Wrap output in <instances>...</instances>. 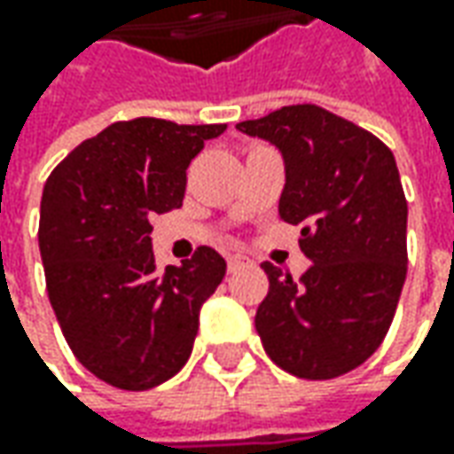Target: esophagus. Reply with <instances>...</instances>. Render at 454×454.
Here are the masks:
<instances>
[{
	"mask_svg": "<svg viewBox=\"0 0 454 454\" xmlns=\"http://www.w3.org/2000/svg\"><path fill=\"white\" fill-rule=\"evenodd\" d=\"M242 265H247V257H242V254H230L227 257V270L230 272L239 270Z\"/></svg>",
	"mask_w": 454,
	"mask_h": 454,
	"instance_id": "esophagus-1",
	"label": "esophagus"
}]
</instances>
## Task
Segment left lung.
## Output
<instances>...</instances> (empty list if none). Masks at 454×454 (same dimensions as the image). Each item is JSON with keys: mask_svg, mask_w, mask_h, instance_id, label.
<instances>
[{"mask_svg": "<svg viewBox=\"0 0 454 454\" xmlns=\"http://www.w3.org/2000/svg\"><path fill=\"white\" fill-rule=\"evenodd\" d=\"M237 131L280 151L278 215L301 224L310 260L298 283L262 262L270 290L254 328L288 374H346L381 346L407 278V200L394 153L318 106H286Z\"/></svg>", "mask_w": 454, "mask_h": 454, "instance_id": "1", "label": "left lung"}]
</instances>
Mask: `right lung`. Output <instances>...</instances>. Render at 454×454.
Listing matches in <instances>:
<instances>
[{"instance_id":"obj_1","label":"right lung","mask_w":454,"mask_h":454,"mask_svg":"<svg viewBox=\"0 0 454 454\" xmlns=\"http://www.w3.org/2000/svg\"><path fill=\"white\" fill-rule=\"evenodd\" d=\"M224 129L161 118L114 123L82 141L44 184L47 295L73 354L111 387H159L192 356L201 305L227 262L200 247L159 270L151 215L182 207L186 168Z\"/></svg>"}]
</instances>
